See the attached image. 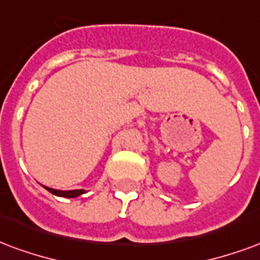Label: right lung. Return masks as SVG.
<instances>
[{"instance_id": "add662e5", "label": "right lung", "mask_w": 260, "mask_h": 260, "mask_svg": "<svg viewBox=\"0 0 260 260\" xmlns=\"http://www.w3.org/2000/svg\"><path fill=\"white\" fill-rule=\"evenodd\" d=\"M44 189H47L48 191L53 194V196H57V197H64V199H76V197H78V196L86 193V190L84 189L56 190V189H52V187H48V186H44Z\"/></svg>"}]
</instances>
